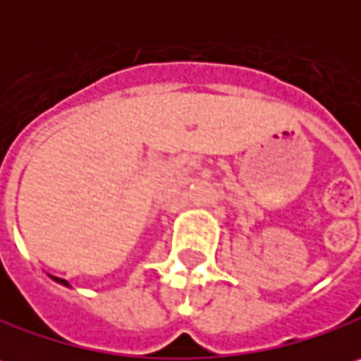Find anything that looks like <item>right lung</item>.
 I'll return each instance as SVG.
<instances>
[{
	"instance_id": "obj_1",
	"label": "right lung",
	"mask_w": 361,
	"mask_h": 361,
	"mask_svg": "<svg viewBox=\"0 0 361 361\" xmlns=\"http://www.w3.org/2000/svg\"><path fill=\"white\" fill-rule=\"evenodd\" d=\"M51 278H53L54 282H61V284H65V286H69V284H67L65 280H61V278H54V276H51Z\"/></svg>"
}]
</instances>
